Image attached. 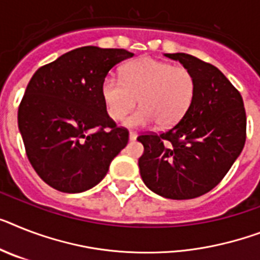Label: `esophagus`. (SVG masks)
<instances>
[{
	"instance_id": "1",
	"label": "esophagus",
	"mask_w": 260,
	"mask_h": 260,
	"mask_svg": "<svg viewBox=\"0 0 260 260\" xmlns=\"http://www.w3.org/2000/svg\"><path fill=\"white\" fill-rule=\"evenodd\" d=\"M137 137H138V135H137V133L135 132L128 133V139H130V141H135V139H137Z\"/></svg>"
}]
</instances>
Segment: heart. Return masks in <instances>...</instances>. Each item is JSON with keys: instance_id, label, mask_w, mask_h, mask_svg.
<instances>
[{"instance_id": "1", "label": "heart", "mask_w": 260, "mask_h": 260, "mask_svg": "<svg viewBox=\"0 0 260 260\" xmlns=\"http://www.w3.org/2000/svg\"><path fill=\"white\" fill-rule=\"evenodd\" d=\"M122 79L107 76L101 95L109 117L119 121L137 104L141 105L125 119V126L142 127L153 122L160 127L175 125L187 113L195 95V78L183 66H174L153 57L126 63Z\"/></svg>"}]
</instances>
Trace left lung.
Here are the masks:
<instances>
[{
	"label": "left lung",
	"mask_w": 260,
	"mask_h": 260,
	"mask_svg": "<svg viewBox=\"0 0 260 260\" xmlns=\"http://www.w3.org/2000/svg\"><path fill=\"white\" fill-rule=\"evenodd\" d=\"M195 78V95L181 121L162 134L139 135L145 184L169 199H192L222 181L246 142L241 93L211 63L184 53L165 54Z\"/></svg>",
	"instance_id": "obj_1"
}]
</instances>
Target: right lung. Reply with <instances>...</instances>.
Masks as SVG:
<instances>
[{
	"instance_id": "right-lung-1",
	"label": "right lung",
	"mask_w": 260,
	"mask_h": 260,
	"mask_svg": "<svg viewBox=\"0 0 260 260\" xmlns=\"http://www.w3.org/2000/svg\"><path fill=\"white\" fill-rule=\"evenodd\" d=\"M133 55L83 46L40 68L27 83L19 133L36 173L58 191L94 187L127 145L128 132L107 114L101 85L111 68Z\"/></svg>"
}]
</instances>
